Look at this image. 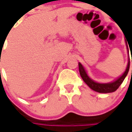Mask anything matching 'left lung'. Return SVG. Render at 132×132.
I'll use <instances>...</instances> for the list:
<instances>
[{
  "label": "left lung",
  "mask_w": 132,
  "mask_h": 132,
  "mask_svg": "<svg viewBox=\"0 0 132 132\" xmlns=\"http://www.w3.org/2000/svg\"><path fill=\"white\" fill-rule=\"evenodd\" d=\"M128 42V41H127ZM125 43L127 44V40L125 39ZM127 48L128 49V46ZM128 51V56H129V50ZM132 62V59H131ZM129 65H130V61L129 58L128 59V63H127V68L125 69L124 72L119 76L117 79H115L114 81H112L111 82H108V83H100V82L95 81L93 79L88 75L87 71L82 65L81 63L79 62V69L80 75L81 76L82 79L84 80V81L86 84V85L90 88H92V90H94L95 92H98V93H102V94H107V93H112L115 92L117 89L120 85L122 84V82L124 81V79L126 78L127 73L129 72ZM132 72V71H131Z\"/></svg>",
  "instance_id": "left-lung-1"
}]
</instances>
